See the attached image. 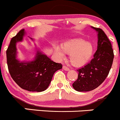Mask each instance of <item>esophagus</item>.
Listing matches in <instances>:
<instances>
[{
  "label": "esophagus",
  "instance_id": "34e87169",
  "mask_svg": "<svg viewBox=\"0 0 120 120\" xmlns=\"http://www.w3.org/2000/svg\"><path fill=\"white\" fill-rule=\"evenodd\" d=\"M63 69L64 70H65V71H68L70 70L69 68H68L67 67H66V66H63Z\"/></svg>",
  "mask_w": 120,
  "mask_h": 120
}]
</instances>
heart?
<instances>
[{"label":"heart","instance_id":"obj_1","mask_svg":"<svg viewBox=\"0 0 120 120\" xmlns=\"http://www.w3.org/2000/svg\"><path fill=\"white\" fill-rule=\"evenodd\" d=\"M55 54L59 59H64V52L69 54L71 63L79 67L86 64L91 59L94 53V46L91 42L79 39L66 41L61 44V49L57 45L54 46Z\"/></svg>","mask_w":120,"mask_h":120}]
</instances>
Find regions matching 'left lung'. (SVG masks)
Returning <instances> with one entry per match:
<instances>
[{
	"label": "left lung",
	"instance_id": "obj_1",
	"mask_svg": "<svg viewBox=\"0 0 120 120\" xmlns=\"http://www.w3.org/2000/svg\"><path fill=\"white\" fill-rule=\"evenodd\" d=\"M91 28L97 33V50L90 62L77 70L78 79L73 84L77 91H91L98 87L107 77L113 61V50L106 34L101 29Z\"/></svg>",
	"mask_w": 120,
	"mask_h": 120
}]
</instances>
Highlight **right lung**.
Returning <instances> with one entry per match:
<instances>
[{"label": "right lung", "instance_id": "obj_1", "mask_svg": "<svg viewBox=\"0 0 120 120\" xmlns=\"http://www.w3.org/2000/svg\"><path fill=\"white\" fill-rule=\"evenodd\" d=\"M25 34L24 29H22L10 41L6 51L8 69L13 80L21 88L41 92L48 88L53 74L62 68V65L52 61L38 48L33 60L20 61L17 58L16 44L23 41Z\"/></svg>", "mask_w": 120, "mask_h": 120}]
</instances>
